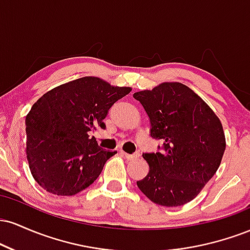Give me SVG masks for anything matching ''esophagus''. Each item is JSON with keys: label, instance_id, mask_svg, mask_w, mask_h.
Wrapping results in <instances>:
<instances>
[{"label": "esophagus", "instance_id": "34e87169", "mask_svg": "<svg viewBox=\"0 0 250 250\" xmlns=\"http://www.w3.org/2000/svg\"><path fill=\"white\" fill-rule=\"evenodd\" d=\"M121 154L123 155V156L125 157L127 160H134V159H137V157L140 156L139 153H135V154H127L125 153V151H121Z\"/></svg>", "mask_w": 250, "mask_h": 250}]
</instances>
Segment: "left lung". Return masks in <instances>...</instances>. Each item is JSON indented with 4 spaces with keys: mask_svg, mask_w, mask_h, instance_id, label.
Returning <instances> with one entry per match:
<instances>
[{
    "mask_svg": "<svg viewBox=\"0 0 250 250\" xmlns=\"http://www.w3.org/2000/svg\"><path fill=\"white\" fill-rule=\"evenodd\" d=\"M150 123V135L163 151L143 154L149 173L137 187L149 200L177 207L194 200L222 161L226 137L213 109L180 82H163L135 93Z\"/></svg>",
    "mask_w": 250,
    "mask_h": 250,
    "instance_id": "8db88e82",
    "label": "left lung"
}]
</instances>
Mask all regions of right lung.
Returning <instances> with one entry per match:
<instances>
[{"instance_id": "right-lung-1", "label": "right lung", "mask_w": 250, "mask_h": 250, "mask_svg": "<svg viewBox=\"0 0 250 250\" xmlns=\"http://www.w3.org/2000/svg\"><path fill=\"white\" fill-rule=\"evenodd\" d=\"M130 91V87L85 76L51 89L34 103L25 116V154L43 189L73 196L99 177L117 151L100 148L89 131L104 128L109 109Z\"/></svg>"}]
</instances>
